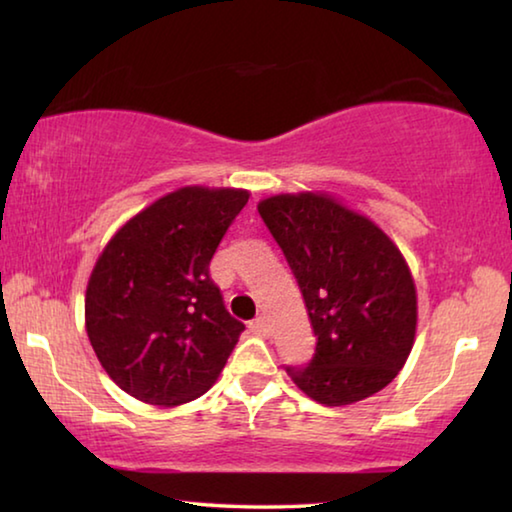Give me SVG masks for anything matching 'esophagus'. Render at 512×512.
Instances as JSON below:
<instances>
[{"label":"esophagus","instance_id":"esophagus-1","mask_svg":"<svg viewBox=\"0 0 512 512\" xmlns=\"http://www.w3.org/2000/svg\"><path fill=\"white\" fill-rule=\"evenodd\" d=\"M250 329H253L255 334L266 336L268 334V320L264 316H257L255 320H250Z\"/></svg>","mask_w":512,"mask_h":512}]
</instances>
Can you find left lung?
I'll list each match as a JSON object with an SVG mask.
<instances>
[{"instance_id": "obj_1", "label": "left lung", "mask_w": 512, "mask_h": 512, "mask_svg": "<svg viewBox=\"0 0 512 512\" xmlns=\"http://www.w3.org/2000/svg\"><path fill=\"white\" fill-rule=\"evenodd\" d=\"M296 275L316 352L287 368L302 393L343 406L379 393L409 359L418 298L397 246L366 216L325 194H280L257 205Z\"/></svg>"}]
</instances>
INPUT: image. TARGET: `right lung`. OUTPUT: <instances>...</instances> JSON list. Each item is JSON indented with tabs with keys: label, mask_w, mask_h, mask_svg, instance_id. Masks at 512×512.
I'll return each mask as SVG.
<instances>
[{
	"label": "right lung",
	"mask_w": 512,
	"mask_h": 512,
	"mask_svg": "<svg viewBox=\"0 0 512 512\" xmlns=\"http://www.w3.org/2000/svg\"><path fill=\"white\" fill-rule=\"evenodd\" d=\"M246 189L183 187L133 216L103 248L85 293V329L103 370L135 400L176 406L221 375L244 323L210 262Z\"/></svg>",
	"instance_id": "right-lung-1"
}]
</instances>
